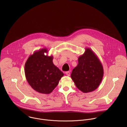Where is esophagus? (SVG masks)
Masks as SVG:
<instances>
[{
  "mask_svg": "<svg viewBox=\"0 0 127 127\" xmlns=\"http://www.w3.org/2000/svg\"><path fill=\"white\" fill-rule=\"evenodd\" d=\"M65 74H66V75L67 76H70V72L69 71H67V72H65Z\"/></svg>",
  "mask_w": 127,
  "mask_h": 127,
  "instance_id": "obj_1",
  "label": "esophagus"
}]
</instances>
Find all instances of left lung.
I'll list each match as a JSON object with an SVG mask.
<instances>
[{"mask_svg":"<svg viewBox=\"0 0 127 127\" xmlns=\"http://www.w3.org/2000/svg\"><path fill=\"white\" fill-rule=\"evenodd\" d=\"M103 75L100 60L91 49L86 48L85 53L78 58V64L73 69L71 77L80 91L88 93L99 87Z\"/></svg>","mask_w":127,"mask_h":127,"instance_id":"obj_1","label":"left lung"}]
</instances>
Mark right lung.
<instances>
[{
  "instance_id": "1",
  "label": "right lung",
  "mask_w": 127,
  "mask_h": 127,
  "mask_svg": "<svg viewBox=\"0 0 127 127\" xmlns=\"http://www.w3.org/2000/svg\"><path fill=\"white\" fill-rule=\"evenodd\" d=\"M46 48L35 51L28 58L25 64V75L30 86L38 93L50 94L64 76L53 63V57Z\"/></svg>"
}]
</instances>
